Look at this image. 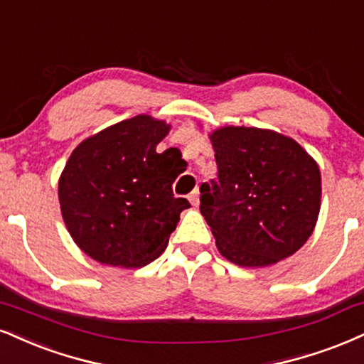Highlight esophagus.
Returning <instances> with one entry per match:
<instances>
[{
    "mask_svg": "<svg viewBox=\"0 0 364 364\" xmlns=\"http://www.w3.org/2000/svg\"><path fill=\"white\" fill-rule=\"evenodd\" d=\"M188 200H190V203L195 205V207L200 203V190H198V188H195V190L191 191L190 196H188Z\"/></svg>",
    "mask_w": 364,
    "mask_h": 364,
    "instance_id": "esophagus-1",
    "label": "esophagus"
}]
</instances>
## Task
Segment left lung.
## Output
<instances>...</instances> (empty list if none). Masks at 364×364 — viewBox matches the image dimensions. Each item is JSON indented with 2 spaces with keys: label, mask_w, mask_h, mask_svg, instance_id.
Instances as JSON below:
<instances>
[{
  "label": "left lung",
  "mask_w": 364,
  "mask_h": 364,
  "mask_svg": "<svg viewBox=\"0 0 364 364\" xmlns=\"http://www.w3.org/2000/svg\"><path fill=\"white\" fill-rule=\"evenodd\" d=\"M210 139L218 173L200 186V212L222 256L256 268L295 254L321 210L317 163L273 130L224 127Z\"/></svg>",
  "instance_id": "8db88e82"
}]
</instances>
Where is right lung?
<instances>
[{
	"instance_id": "right-lung-1",
	"label": "right lung",
	"mask_w": 364,
	"mask_h": 364,
	"mask_svg": "<svg viewBox=\"0 0 364 364\" xmlns=\"http://www.w3.org/2000/svg\"><path fill=\"white\" fill-rule=\"evenodd\" d=\"M164 122L137 115L102 130L74 149L59 179L60 212L74 242L102 264L140 268L161 256L179 213L181 152L156 146Z\"/></svg>"
}]
</instances>
